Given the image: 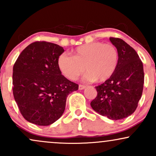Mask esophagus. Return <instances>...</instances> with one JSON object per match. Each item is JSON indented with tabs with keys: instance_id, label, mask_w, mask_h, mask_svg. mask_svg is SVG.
I'll return each mask as SVG.
<instances>
[{
	"instance_id": "esophagus-1",
	"label": "esophagus",
	"mask_w": 156,
	"mask_h": 156,
	"mask_svg": "<svg viewBox=\"0 0 156 156\" xmlns=\"http://www.w3.org/2000/svg\"><path fill=\"white\" fill-rule=\"evenodd\" d=\"M78 88H79L80 90H82V89H85L86 87L84 85H82V84H79V86H78Z\"/></svg>"
}]
</instances>
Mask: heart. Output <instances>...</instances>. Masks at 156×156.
<instances>
[{"mask_svg":"<svg viewBox=\"0 0 156 156\" xmlns=\"http://www.w3.org/2000/svg\"><path fill=\"white\" fill-rule=\"evenodd\" d=\"M119 63L117 48L111 44L95 42L78 46L71 51V56L62 54L57 64L61 73L69 80H76L85 71L84 79L106 81L115 73Z\"/></svg>","mask_w":156,"mask_h":156,"instance_id":"1","label":"heart"}]
</instances>
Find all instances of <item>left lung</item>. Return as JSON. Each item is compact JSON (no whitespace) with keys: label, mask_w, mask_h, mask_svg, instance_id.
Listing matches in <instances>:
<instances>
[{"label":"left lung","mask_w":156,"mask_h":156,"mask_svg":"<svg viewBox=\"0 0 156 156\" xmlns=\"http://www.w3.org/2000/svg\"><path fill=\"white\" fill-rule=\"evenodd\" d=\"M119 53L115 73L95 87L98 95L91 102L92 108L110 119L125 118L135 112L142 94L144 73L143 64L133 48L125 41L110 37Z\"/></svg>","instance_id":"8db88e82"}]
</instances>
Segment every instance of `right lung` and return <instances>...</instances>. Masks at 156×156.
<instances>
[{
  "instance_id": "obj_1",
  "label": "right lung",
  "mask_w": 156,
  "mask_h": 156,
  "mask_svg": "<svg viewBox=\"0 0 156 156\" xmlns=\"http://www.w3.org/2000/svg\"><path fill=\"white\" fill-rule=\"evenodd\" d=\"M64 51L58 44L37 41L27 46L13 67V94L23 117L47 126L62 117L67 96L78 85L62 75L57 64Z\"/></svg>"
}]
</instances>
